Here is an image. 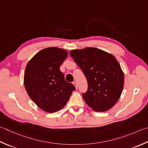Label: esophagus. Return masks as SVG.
<instances>
[{"mask_svg": "<svg viewBox=\"0 0 148 148\" xmlns=\"http://www.w3.org/2000/svg\"><path fill=\"white\" fill-rule=\"evenodd\" d=\"M73 85L75 86H76V89H77V83L76 82H73Z\"/></svg>", "mask_w": 148, "mask_h": 148, "instance_id": "1", "label": "esophagus"}]
</instances>
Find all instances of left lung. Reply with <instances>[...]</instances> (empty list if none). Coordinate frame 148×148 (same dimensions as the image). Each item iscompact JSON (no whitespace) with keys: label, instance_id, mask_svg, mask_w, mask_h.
<instances>
[{"label":"left lung","instance_id":"obj_1","mask_svg":"<svg viewBox=\"0 0 148 148\" xmlns=\"http://www.w3.org/2000/svg\"><path fill=\"white\" fill-rule=\"evenodd\" d=\"M70 54L87 80L88 90L82 94L86 105L95 112L112 108L121 97L124 82L115 57L94 47L74 49Z\"/></svg>","mask_w":148,"mask_h":148}]
</instances>
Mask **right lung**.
I'll return each instance as SVG.
<instances>
[{
  "label": "right lung",
  "mask_w": 148,
  "mask_h": 148,
  "mask_svg": "<svg viewBox=\"0 0 148 148\" xmlns=\"http://www.w3.org/2000/svg\"><path fill=\"white\" fill-rule=\"evenodd\" d=\"M68 56L63 49L48 47L37 53L26 65L24 83L32 101L48 113L59 111L75 90L66 82L60 66Z\"/></svg>",
  "instance_id": "obj_1"
}]
</instances>
